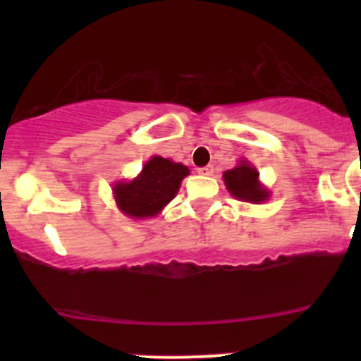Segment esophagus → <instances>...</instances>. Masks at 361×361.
Returning <instances> with one entry per match:
<instances>
[{
	"label": "esophagus",
	"mask_w": 361,
	"mask_h": 361,
	"mask_svg": "<svg viewBox=\"0 0 361 361\" xmlns=\"http://www.w3.org/2000/svg\"><path fill=\"white\" fill-rule=\"evenodd\" d=\"M197 173H199V174H202V176H211V174L214 173V167H213V166H204V167H199Z\"/></svg>",
	"instance_id": "esophagus-1"
}]
</instances>
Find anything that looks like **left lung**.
I'll use <instances>...</instances> for the list:
<instances>
[{
  "mask_svg": "<svg viewBox=\"0 0 361 361\" xmlns=\"http://www.w3.org/2000/svg\"><path fill=\"white\" fill-rule=\"evenodd\" d=\"M224 183L234 199L251 204H264L271 199V190L260 181V173L253 164L241 159L238 166L224 173Z\"/></svg>",
  "mask_w": 361,
  "mask_h": 361,
  "instance_id": "obj_1",
  "label": "left lung"
}]
</instances>
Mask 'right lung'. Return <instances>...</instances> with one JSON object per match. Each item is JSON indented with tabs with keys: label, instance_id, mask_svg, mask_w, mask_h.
I'll return each instance as SVG.
<instances>
[{
	"label": "right lung",
	"instance_id": "1",
	"mask_svg": "<svg viewBox=\"0 0 361 361\" xmlns=\"http://www.w3.org/2000/svg\"><path fill=\"white\" fill-rule=\"evenodd\" d=\"M190 169L181 162L154 155L145 162L143 169L129 181L113 183V199L120 213L134 220H148L162 213L181 187Z\"/></svg>",
	"mask_w": 361,
	"mask_h": 361
}]
</instances>
